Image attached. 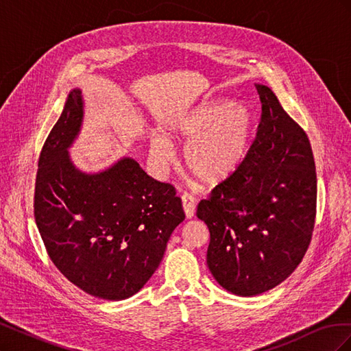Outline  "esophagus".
Returning <instances> with one entry per match:
<instances>
[{"label":"esophagus","instance_id":"esophagus-1","mask_svg":"<svg viewBox=\"0 0 351 351\" xmlns=\"http://www.w3.org/2000/svg\"><path fill=\"white\" fill-rule=\"evenodd\" d=\"M182 202H183V209H184V214L187 218H193L195 215V210H196V206H195V199L190 196L189 193H183L182 195Z\"/></svg>","mask_w":351,"mask_h":351}]
</instances>
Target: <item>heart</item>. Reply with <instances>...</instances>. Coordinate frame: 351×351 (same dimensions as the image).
<instances>
[{"label": "heart", "instance_id": "obj_1", "mask_svg": "<svg viewBox=\"0 0 351 351\" xmlns=\"http://www.w3.org/2000/svg\"><path fill=\"white\" fill-rule=\"evenodd\" d=\"M252 115L246 105L212 101L190 110L168 124L165 136L154 134L149 159L158 174L174 162L173 143L184 146V165L206 186L234 174L247 155Z\"/></svg>", "mask_w": 351, "mask_h": 351}]
</instances>
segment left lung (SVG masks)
Returning <instances> with one entry per match:
<instances>
[{"mask_svg": "<svg viewBox=\"0 0 351 351\" xmlns=\"http://www.w3.org/2000/svg\"><path fill=\"white\" fill-rule=\"evenodd\" d=\"M254 86L262 104L256 137L237 171L200 200L196 212L210 232V274L241 297L289 277L309 247L316 217L311 142L268 86Z\"/></svg>", "mask_w": 351, "mask_h": 351, "instance_id": "8db88e82", "label": "left lung"}]
</instances>
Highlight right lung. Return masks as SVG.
<instances>
[{"instance_id":"right-lung-1","label":"right lung","mask_w":351,"mask_h":351,"mask_svg":"<svg viewBox=\"0 0 351 351\" xmlns=\"http://www.w3.org/2000/svg\"><path fill=\"white\" fill-rule=\"evenodd\" d=\"M83 121L82 90L69 93L38 162L35 219L51 261L80 290L104 300L139 291L161 263L184 210L176 189L133 158L83 173L69 147Z\"/></svg>"}]
</instances>
